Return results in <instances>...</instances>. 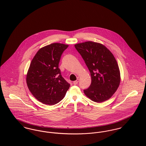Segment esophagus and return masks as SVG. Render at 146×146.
<instances>
[{
	"label": "esophagus",
	"instance_id": "esophagus-1",
	"mask_svg": "<svg viewBox=\"0 0 146 146\" xmlns=\"http://www.w3.org/2000/svg\"><path fill=\"white\" fill-rule=\"evenodd\" d=\"M79 79H77L76 80H75V81H74V82H73V84H74V85H77L78 83V82H79Z\"/></svg>",
	"mask_w": 146,
	"mask_h": 146
}]
</instances>
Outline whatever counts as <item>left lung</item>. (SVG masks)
<instances>
[{
  "label": "left lung",
  "mask_w": 146,
  "mask_h": 146,
  "mask_svg": "<svg viewBox=\"0 0 146 146\" xmlns=\"http://www.w3.org/2000/svg\"><path fill=\"white\" fill-rule=\"evenodd\" d=\"M75 47L90 72L92 82L84 90L85 96L97 103L110 99L120 83L119 67L112 53L103 44L96 42L78 43Z\"/></svg>",
  "instance_id": "8db88e82"
}]
</instances>
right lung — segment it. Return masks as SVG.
I'll return each mask as SVG.
<instances>
[{
  "instance_id": "obj_1",
  "label": "right lung",
  "mask_w": 146,
  "mask_h": 146,
  "mask_svg": "<svg viewBox=\"0 0 146 146\" xmlns=\"http://www.w3.org/2000/svg\"><path fill=\"white\" fill-rule=\"evenodd\" d=\"M68 46L52 43L40 48L34 57L26 75L28 88L43 104L53 105L64 97L70 84L63 78L58 68L61 55Z\"/></svg>"
}]
</instances>
